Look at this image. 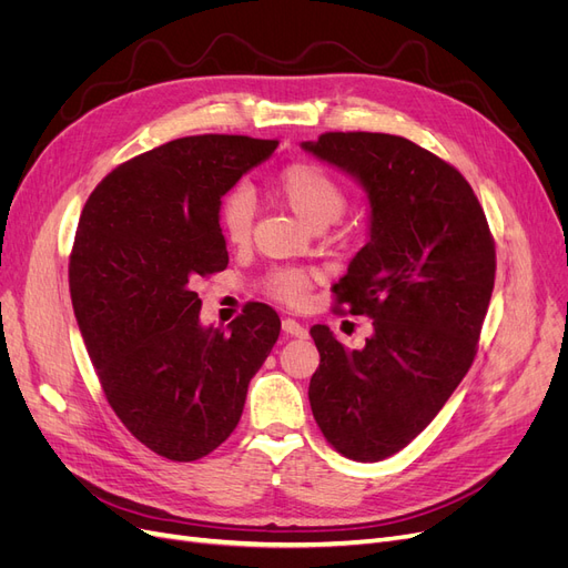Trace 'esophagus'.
Here are the masks:
<instances>
[{
    "label": "esophagus",
    "mask_w": 568,
    "mask_h": 568,
    "mask_svg": "<svg viewBox=\"0 0 568 568\" xmlns=\"http://www.w3.org/2000/svg\"><path fill=\"white\" fill-rule=\"evenodd\" d=\"M283 329H285L287 334H292V337H300V339L306 337V327H304L300 321H295V318H285V321H283Z\"/></svg>",
    "instance_id": "1"
}]
</instances>
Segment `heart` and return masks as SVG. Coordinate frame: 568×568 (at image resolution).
<instances>
[{"mask_svg":"<svg viewBox=\"0 0 568 568\" xmlns=\"http://www.w3.org/2000/svg\"><path fill=\"white\" fill-rule=\"evenodd\" d=\"M273 194L306 224L325 229L342 220L348 205L344 184L323 165L297 161L285 165L273 180ZM220 231L229 245H245L252 236L255 205L245 189H234L220 203ZM313 283V273L304 268H278L266 281V292L285 304H302Z\"/></svg>","mask_w":568,"mask_h":568,"instance_id":"b5f03b06","label":"heart"}]
</instances>
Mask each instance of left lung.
<instances>
[{
    "mask_svg": "<svg viewBox=\"0 0 568 568\" xmlns=\"http://www.w3.org/2000/svg\"><path fill=\"white\" fill-rule=\"evenodd\" d=\"M302 146L369 194V241L332 292L334 311L372 318L374 334L348 353L311 327L321 365L308 400L327 443L372 464L405 449L470 369L496 245L468 180L412 140L334 131Z\"/></svg>",
    "mask_w": 568,
    "mask_h": 568,
    "instance_id": "left-lung-1",
    "label": "left lung"
}]
</instances>
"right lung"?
<instances>
[{"mask_svg": "<svg viewBox=\"0 0 568 568\" xmlns=\"http://www.w3.org/2000/svg\"><path fill=\"white\" fill-rule=\"evenodd\" d=\"M278 140L189 135L116 165L81 210L70 295L110 407L154 454L196 460L234 433L247 384L281 334L250 302L201 327L199 278L229 264L220 199Z\"/></svg>", "mask_w": 568, "mask_h": 568, "instance_id": "1", "label": "right lung"}]
</instances>
